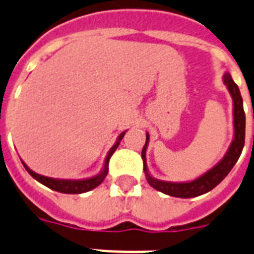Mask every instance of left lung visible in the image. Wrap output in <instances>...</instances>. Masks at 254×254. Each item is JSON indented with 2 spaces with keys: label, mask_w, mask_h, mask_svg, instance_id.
I'll return each mask as SVG.
<instances>
[{
  "label": "left lung",
  "mask_w": 254,
  "mask_h": 254,
  "mask_svg": "<svg viewBox=\"0 0 254 254\" xmlns=\"http://www.w3.org/2000/svg\"><path fill=\"white\" fill-rule=\"evenodd\" d=\"M223 81L228 88L229 93L233 100V141L229 146L228 151L221 158V161L215 165L212 169H209L207 173L200 175L196 179L191 182H166L161 179H155L149 174L146 165V149L149 143V133H146V142L142 149V159H143V171L146 175V179L149 185L153 189L158 190L161 192L175 197H195L203 193L208 192L212 189H215L223 179H224L228 173L232 170V167L236 165L237 159L240 157L243 147L245 143V112L243 108V97H241L240 89L237 84L233 81L232 76L228 72L224 73ZM254 119V113H253Z\"/></svg>",
  "instance_id": "obj_1"
}]
</instances>
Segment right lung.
<instances>
[{"label":"right lung","mask_w":254,"mask_h":254,"mask_svg":"<svg viewBox=\"0 0 254 254\" xmlns=\"http://www.w3.org/2000/svg\"><path fill=\"white\" fill-rule=\"evenodd\" d=\"M127 131H123L121 134L119 135V138L116 141V143L112 146V149L108 153L107 158H105V163H104V167L101 170V173L95 175V177L92 178H87V179H79V181H73V179H55V178H49V177H43V175H39V174L34 173L33 170L29 169V167L26 166L25 162L23 163V166L25 169L27 170V173L34 178V179H37L39 183L42 185H45L46 187H49L51 190H55L58 192H63V193H83L87 192V191H91L95 187H97L99 185H101V182L105 179L108 174V163H109V159H111L112 154L115 153L116 149L119 147L120 141L123 139V137L125 135Z\"/></svg>","instance_id":"1"}]
</instances>
